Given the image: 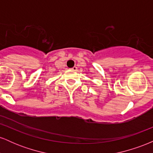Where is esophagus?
<instances>
[{
  "label": "esophagus",
  "instance_id": "obj_1",
  "mask_svg": "<svg viewBox=\"0 0 153 153\" xmlns=\"http://www.w3.org/2000/svg\"><path fill=\"white\" fill-rule=\"evenodd\" d=\"M71 70H72V71H77V67L74 66L73 68H71Z\"/></svg>",
  "mask_w": 153,
  "mask_h": 153
}]
</instances>
